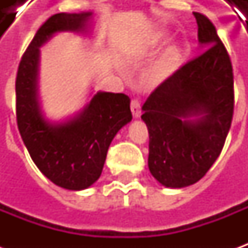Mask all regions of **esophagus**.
Segmentation results:
<instances>
[{
    "mask_svg": "<svg viewBox=\"0 0 248 248\" xmlns=\"http://www.w3.org/2000/svg\"><path fill=\"white\" fill-rule=\"evenodd\" d=\"M130 108H131V113H133V117L134 118H138L140 115V99H131V103H130Z\"/></svg>",
    "mask_w": 248,
    "mask_h": 248,
    "instance_id": "34e87169",
    "label": "esophagus"
}]
</instances>
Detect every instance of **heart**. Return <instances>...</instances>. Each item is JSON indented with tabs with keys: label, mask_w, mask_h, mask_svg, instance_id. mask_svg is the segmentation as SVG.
<instances>
[{
	"label": "heart",
	"mask_w": 248,
	"mask_h": 248,
	"mask_svg": "<svg viewBox=\"0 0 248 248\" xmlns=\"http://www.w3.org/2000/svg\"><path fill=\"white\" fill-rule=\"evenodd\" d=\"M162 34H158L156 38H161ZM178 60H179V51L175 46L169 47L163 54H162L156 62L153 65L150 70V78L151 81L161 82L166 79L167 77L171 76L172 71L175 70L178 65Z\"/></svg>",
	"instance_id": "obj_1"
}]
</instances>
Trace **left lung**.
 Listing matches in <instances>:
<instances>
[{"mask_svg": "<svg viewBox=\"0 0 248 248\" xmlns=\"http://www.w3.org/2000/svg\"><path fill=\"white\" fill-rule=\"evenodd\" d=\"M207 47L154 89L142 106L149 130V169L163 186L202 179L223 149L234 115V73L213 22L194 12ZM190 116H198L190 121Z\"/></svg>", "mask_w": 248, "mask_h": 248, "instance_id": "1", "label": "left lung"}]
</instances>
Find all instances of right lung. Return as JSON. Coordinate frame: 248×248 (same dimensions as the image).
I'll use <instances>...</instances> for the list:
<instances>
[{"mask_svg": "<svg viewBox=\"0 0 248 248\" xmlns=\"http://www.w3.org/2000/svg\"><path fill=\"white\" fill-rule=\"evenodd\" d=\"M90 16L58 13L46 19L21 58L16 78V114L25 146L40 171L67 190L87 188L101 177L108 146L133 118L127 95L102 92L66 124H51L41 114L37 99L38 47L57 31L82 30Z\"/></svg>", "mask_w": 248, "mask_h": 248, "instance_id": "add662e5", "label": "right lung"}]
</instances>
